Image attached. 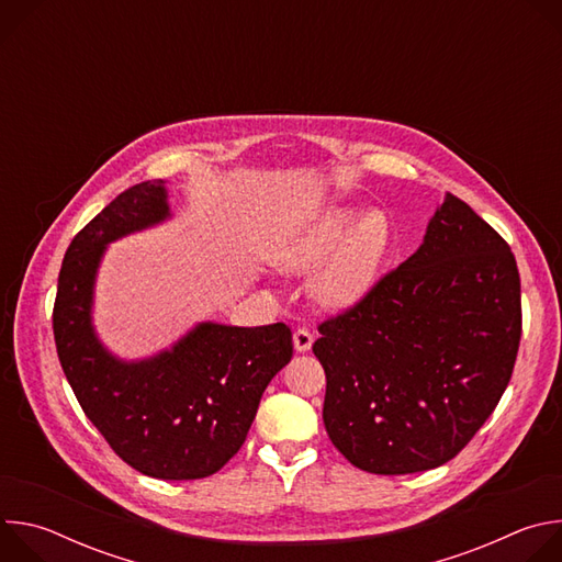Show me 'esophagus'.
Wrapping results in <instances>:
<instances>
[{
	"label": "esophagus",
	"instance_id": "esophagus-1",
	"mask_svg": "<svg viewBox=\"0 0 562 562\" xmlns=\"http://www.w3.org/2000/svg\"><path fill=\"white\" fill-rule=\"evenodd\" d=\"M313 345V334L308 329H295L293 331V347L297 353H304L308 351Z\"/></svg>",
	"mask_w": 562,
	"mask_h": 562
}]
</instances>
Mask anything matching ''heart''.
Returning a JSON list of instances; mask_svg holds the SVG:
<instances>
[{
    "instance_id": "b5f03b06",
    "label": "heart",
    "mask_w": 562,
    "mask_h": 562,
    "mask_svg": "<svg viewBox=\"0 0 562 562\" xmlns=\"http://www.w3.org/2000/svg\"><path fill=\"white\" fill-rule=\"evenodd\" d=\"M395 245L391 217L380 209H329L291 231L276 260L291 273H313L308 293L317 306L347 311L375 286Z\"/></svg>"
}]
</instances>
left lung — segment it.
<instances>
[{
  "instance_id": "1",
  "label": "left lung",
  "mask_w": 562,
  "mask_h": 562,
  "mask_svg": "<svg viewBox=\"0 0 562 562\" xmlns=\"http://www.w3.org/2000/svg\"><path fill=\"white\" fill-rule=\"evenodd\" d=\"M520 329L509 245L447 193L418 251L317 327L313 353L327 373L331 442L380 475L445 464L496 409Z\"/></svg>"
}]
</instances>
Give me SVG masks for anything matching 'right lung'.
Returning a JSON list of instances; mask_svg holds the SVG:
<instances>
[{
	"label": "right lung",
	"instance_id": "add662e5",
	"mask_svg": "<svg viewBox=\"0 0 562 562\" xmlns=\"http://www.w3.org/2000/svg\"><path fill=\"white\" fill-rule=\"evenodd\" d=\"M169 217L167 182L153 180L120 193L79 231L61 262L53 334L77 403L111 449L144 475L198 480L243 447L293 342L282 323H198L142 360H122L104 347L93 327V300L106 247Z\"/></svg>",
	"mask_w": 562,
	"mask_h": 562
}]
</instances>
